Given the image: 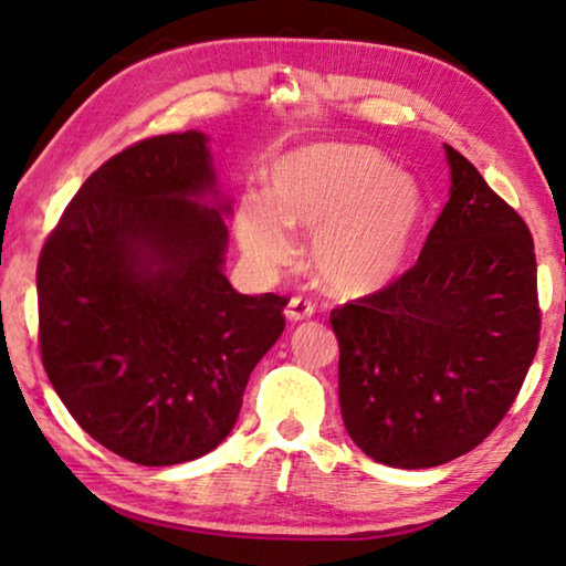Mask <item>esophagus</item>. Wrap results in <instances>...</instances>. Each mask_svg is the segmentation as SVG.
Here are the masks:
<instances>
[{"label":"esophagus","mask_w":566,"mask_h":566,"mask_svg":"<svg viewBox=\"0 0 566 566\" xmlns=\"http://www.w3.org/2000/svg\"><path fill=\"white\" fill-rule=\"evenodd\" d=\"M312 314H314V304L302 300V296H294V300H290V304H286V310H284V317L290 322L310 319Z\"/></svg>","instance_id":"1"}]
</instances>
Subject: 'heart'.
Returning <instances> with one entry per match:
<instances>
[{
    "label": "heart",
    "instance_id": "1",
    "mask_svg": "<svg viewBox=\"0 0 566 566\" xmlns=\"http://www.w3.org/2000/svg\"><path fill=\"white\" fill-rule=\"evenodd\" d=\"M427 217L415 177L367 145H310L274 161L264 197H247L237 234L256 264L292 256L290 229L312 232L310 266L344 300L377 294L409 262Z\"/></svg>",
    "mask_w": 566,
    "mask_h": 566
}]
</instances>
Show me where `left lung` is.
Wrapping results in <instances>:
<instances>
[{"label":"left lung","instance_id":"obj_1","mask_svg":"<svg viewBox=\"0 0 566 566\" xmlns=\"http://www.w3.org/2000/svg\"><path fill=\"white\" fill-rule=\"evenodd\" d=\"M449 202L419 262L332 312L339 407L364 454L427 469L500 424L539 344L534 242L524 219L444 145Z\"/></svg>","mask_w":566,"mask_h":566}]
</instances>
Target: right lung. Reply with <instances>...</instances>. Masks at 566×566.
<instances>
[{
    "instance_id": "obj_1",
    "label": "right lung",
    "mask_w": 566,
    "mask_h": 566,
    "mask_svg": "<svg viewBox=\"0 0 566 566\" xmlns=\"http://www.w3.org/2000/svg\"><path fill=\"white\" fill-rule=\"evenodd\" d=\"M229 217L209 137L187 129L102 165L42 249L46 377L76 424L134 464H185L222 444L284 332V296L227 280Z\"/></svg>"
}]
</instances>
